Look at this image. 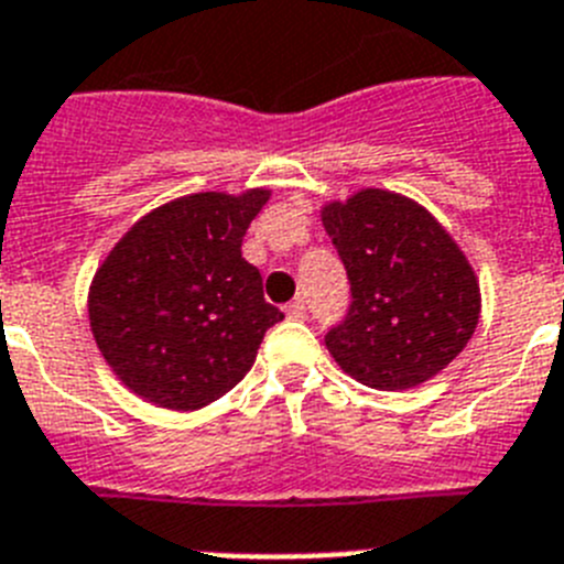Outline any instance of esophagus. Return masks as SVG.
Segmentation results:
<instances>
[{
    "mask_svg": "<svg viewBox=\"0 0 564 564\" xmlns=\"http://www.w3.org/2000/svg\"><path fill=\"white\" fill-rule=\"evenodd\" d=\"M286 315L295 317V321H303V317H306V303H303V297H295V301L289 303Z\"/></svg>",
    "mask_w": 564,
    "mask_h": 564,
    "instance_id": "34e87169",
    "label": "esophagus"
}]
</instances>
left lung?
<instances>
[{"label": "left lung", "instance_id": "1", "mask_svg": "<svg viewBox=\"0 0 564 564\" xmlns=\"http://www.w3.org/2000/svg\"><path fill=\"white\" fill-rule=\"evenodd\" d=\"M351 301L326 332L346 375L380 391L411 389L443 371L479 321L474 269L420 204L364 189L323 207Z\"/></svg>", "mask_w": 564, "mask_h": 564}]
</instances>
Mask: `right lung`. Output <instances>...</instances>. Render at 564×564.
I'll list each match as a JSON object with an SVG mask.
<instances>
[{
    "mask_svg": "<svg viewBox=\"0 0 564 564\" xmlns=\"http://www.w3.org/2000/svg\"><path fill=\"white\" fill-rule=\"evenodd\" d=\"M267 189L195 193L144 215L90 286V329L127 389L161 409L224 398L283 312L241 258Z\"/></svg>",
    "mask_w": 564,
    "mask_h": 564,
    "instance_id": "add662e5",
    "label": "right lung"
}]
</instances>
